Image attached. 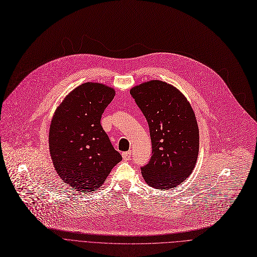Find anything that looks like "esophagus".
I'll use <instances>...</instances> for the list:
<instances>
[{
  "mask_svg": "<svg viewBox=\"0 0 257 257\" xmlns=\"http://www.w3.org/2000/svg\"><path fill=\"white\" fill-rule=\"evenodd\" d=\"M121 156H123L124 160H130L131 158V151H126L121 153Z\"/></svg>",
  "mask_w": 257,
  "mask_h": 257,
  "instance_id": "1",
  "label": "esophagus"
}]
</instances>
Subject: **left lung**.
Masks as SVG:
<instances>
[{
    "label": "left lung",
    "mask_w": 257,
    "mask_h": 257,
    "mask_svg": "<svg viewBox=\"0 0 257 257\" xmlns=\"http://www.w3.org/2000/svg\"><path fill=\"white\" fill-rule=\"evenodd\" d=\"M150 129L152 156L142 168L145 181L160 191L183 182L197 164L199 128L193 108L172 84L151 80L130 89Z\"/></svg>",
    "instance_id": "8db88e82"
}]
</instances>
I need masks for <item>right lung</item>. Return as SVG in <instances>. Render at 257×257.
Listing matches in <instances>:
<instances>
[{"instance_id":"add662e5","label":"right lung","mask_w":257,"mask_h":257,"mask_svg":"<svg viewBox=\"0 0 257 257\" xmlns=\"http://www.w3.org/2000/svg\"><path fill=\"white\" fill-rule=\"evenodd\" d=\"M115 96L114 88L86 82L66 94L54 112L49 148L61 180L78 192L101 187L121 160L101 126V116Z\"/></svg>"}]
</instances>
